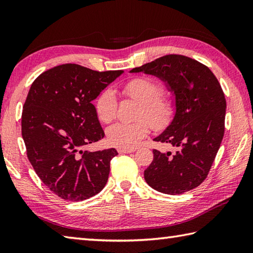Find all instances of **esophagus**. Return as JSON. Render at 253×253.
<instances>
[{
    "mask_svg": "<svg viewBox=\"0 0 253 253\" xmlns=\"http://www.w3.org/2000/svg\"><path fill=\"white\" fill-rule=\"evenodd\" d=\"M135 151L136 149H133V148H118V152L120 153H131Z\"/></svg>",
    "mask_w": 253,
    "mask_h": 253,
    "instance_id": "34e87169",
    "label": "esophagus"
}]
</instances>
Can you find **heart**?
<instances>
[{
  "instance_id": "heart-1",
  "label": "heart",
  "mask_w": 253,
  "mask_h": 253,
  "mask_svg": "<svg viewBox=\"0 0 253 253\" xmlns=\"http://www.w3.org/2000/svg\"><path fill=\"white\" fill-rule=\"evenodd\" d=\"M123 95L140 104L138 118H145L155 129L169 124L174 112L173 103L162 97V87L151 79L136 78L121 88ZM98 120L110 123L116 116L117 97L110 88L104 90L95 101ZM145 120L135 123H115L107 128V140L112 146L131 148L138 145L149 132V125Z\"/></svg>"
}]
</instances>
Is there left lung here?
Masks as SVG:
<instances>
[{
	"mask_svg": "<svg viewBox=\"0 0 253 253\" xmlns=\"http://www.w3.org/2000/svg\"><path fill=\"white\" fill-rule=\"evenodd\" d=\"M129 72L157 77L174 96L172 121L153 140L176 150H153L143 173L146 182L170 195L195 189L209 174L224 137L226 100L218 80L204 64L181 54L163 56Z\"/></svg>",
	"mask_w": 253,
	"mask_h": 253,
	"instance_id": "1",
	"label": "left lung"
}]
</instances>
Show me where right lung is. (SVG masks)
Wrapping results in <instances>:
<instances>
[{"label": "right lung", "instance_id": "1", "mask_svg": "<svg viewBox=\"0 0 253 253\" xmlns=\"http://www.w3.org/2000/svg\"><path fill=\"white\" fill-rule=\"evenodd\" d=\"M124 71L98 72L74 63L42 72L22 113L27 157L43 184L66 201H84L105 186L116 149L83 151L104 137L92 101Z\"/></svg>", "mask_w": 253, "mask_h": 253}]
</instances>
